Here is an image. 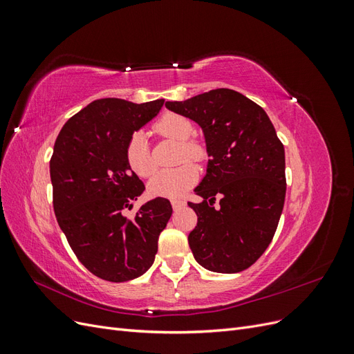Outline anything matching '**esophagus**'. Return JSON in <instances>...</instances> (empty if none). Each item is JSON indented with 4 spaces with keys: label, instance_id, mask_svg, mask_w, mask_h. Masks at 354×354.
<instances>
[{
    "label": "esophagus",
    "instance_id": "1",
    "mask_svg": "<svg viewBox=\"0 0 354 354\" xmlns=\"http://www.w3.org/2000/svg\"><path fill=\"white\" fill-rule=\"evenodd\" d=\"M171 205H173V208L174 209H180V208H183L186 203L183 202V201H177V199H173L171 201Z\"/></svg>",
    "mask_w": 354,
    "mask_h": 354
}]
</instances>
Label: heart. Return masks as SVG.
Segmentation results:
<instances>
[{"label": "heart", "mask_w": 354, "mask_h": 354, "mask_svg": "<svg viewBox=\"0 0 354 354\" xmlns=\"http://www.w3.org/2000/svg\"><path fill=\"white\" fill-rule=\"evenodd\" d=\"M155 131L160 136L173 138L181 143V158L201 160L203 149L196 142H192L194 125L187 118L177 113H165L155 124ZM125 159L128 167L138 177H151L155 173V164L147 145V137L143 131H136L125 147ZM198 169L192 164H183L177 168L162 169L151 180L149 190L156 196L181 198L196 183Z\"/></svg>", "instance_id": "obj_1"}]
</instances>
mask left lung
I'll list each match as a JSON object with an SVG mask.
<instances>
[{"mask_svg":"<svg viewBox=\"0 0 354 354\" xmlns=\"http://www.w3.org/2000/svg\"><path fill=\"white\" fill-rule=\"evenodd\" d=\"M165 106L202 128L209 156L195 189L202 201L189 202L198 216L189 233L195 260L217 273L248 269L272 242L286 194L285 149L270 118L229 88ZM217 197L221 207L214 209Z\"/></svg>","mask_w":354,"mask_h":354,"instance_id":"obj_1","label":"left lung"}]
</instances>
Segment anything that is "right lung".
<instances>
[{"label":"right lung","mask_w":354,"mask_h":354,"mask_svg":"<svg viewBox=\"0 0 354 354\" xmlns=\"http://www.w3.org/2000/svg\"><path fill=\"white\" fill-rule=\"evenodd\" d=\"M162 106L164 99L94 100L56 138L50 177L57 223L78 260L100 279L127 282L151 269L173 214L165 198L146 202L133 220L122 214L145 190L127 164V143Z\"/></svg>","instance_id":"1"}]
</instances>
